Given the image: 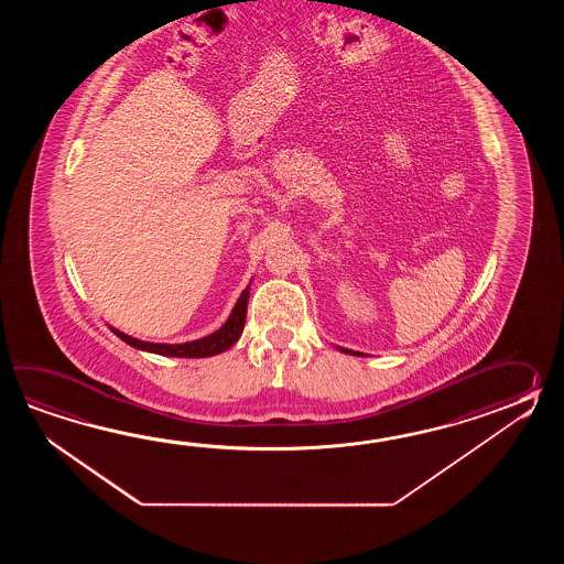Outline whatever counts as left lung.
<instances>
[{"label": "left lung", "mask_w": 564, "mask_h": 564, "mask_svg": "<svg viewBox=\"0 0 564 564\" xmlns=\"http://www.w3.org/2000/svg\"><path fill=\"white\" fill-rule=\"evenodd\" d=\"M340 350H343V352H347V355H360V352H355V350H348V348H340Z\"/></svg>", "instance_id": "1"}]
</instances>
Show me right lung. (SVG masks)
I'll return each mask as SVG.
<instances>
[{
  "mask_svg": "<svg viewBox=\"0 0 564 564\" xmlns=\"http://www.w3.org/2000/svg\"><path fill=\"white\" fill-rule=\"evenodd\" d=\"M248 299H250V286L241 292L240 299L236 302L234 311L229 314L226 324L212 333L209 336H204L199 340H192V343H181V345H161V343H144L139 338L120 333L117 328L110 326V330L119 336L120 340H124L127 345L139 348V350H149L155 355H163V357H181V359H204V357H214L224 350H228L231 345L238 343V338L243 330L246 324V311H248Z\"/></svg>",
  "mask_w": 564,
  "mask_h": 564,
  "instance_id": "add662e5",
  "label": "right lung"
}]
</instances>
